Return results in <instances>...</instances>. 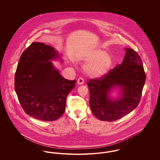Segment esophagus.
I'll return each instance as SVG.
<instances>
[{
	"instance_id": "esophagus-1",
	"label": "esophagus",
	"mask_w": 160,
	"mask_h": 160,
	"mask_svg": "<svg viewBox=\"0 0 160 160\" xmlns=\"http://www.w3.org/2000/svg\"><path fill=\"white\" fill-rule=\"evenodd\" d=\"M84 79L83 78H82V77H80V78H79L78 80H77V83L78 84H83L84 83Z\"/></svg>"
}]
</instances>
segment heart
Segmentation results:
<instances>
[{
    "mask_svg": "<svg viewBox=\"0 0 160 160\" xmlns=\"http://www.w3.org/2000/svg\"><path fill=\"white\" fill-rule=\"evenodd\" d=\"M84 60L89 63L85 67L86 72L94 78L105 76L113 65V58L100 48H95L86 54Z\"/></svg>",
    "mask_w": 160,
    "mask_h": 160,
    "instance_id": "obj_1",
    "label": "heart"
}]
</instances>
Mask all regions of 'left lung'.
Returning a JSON list of instances; mask_svg holds the SVG:
<instances>
[{
  "label": "left lung",
  "mask_w": 160,
  "mask_h": 160,
  "mask_svg": "<svg viewBox=\"0 0 160 160\" xmlns=\"http://www.w3.org/2000/svg\"><path fill=\"white\" fill-rule=\"evenodd\" d=\"M125 56L121 65L108 71L105 76L89 80V104L92 112L101 121L112 122L129 114L141 99L146 80L142 61L136 51L125 48ZM118 87L120 97L112 99L109 93Z\"/></svg>",
  "instance_id": "obj_1"
}]
</instances>
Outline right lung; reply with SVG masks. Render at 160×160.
<instances>
[{"mask_svg": "<svg viewBox=\"0 0 160 160\" xmlns=\"http://www.w3.org/2000/svg\"><path fill=\"white\" fill-rule=\"evenodd\" d=\"M60 58L53 47L36 42L21 55L15 72V91L24 111L33 118L53 121L65 112L67 97L76 80L65 79L50 62Z\"/></svg>", "mask_w": 160, "mask_h": 160, "instance_id": "obj_1", "label": "right lung"}]
</instances>
